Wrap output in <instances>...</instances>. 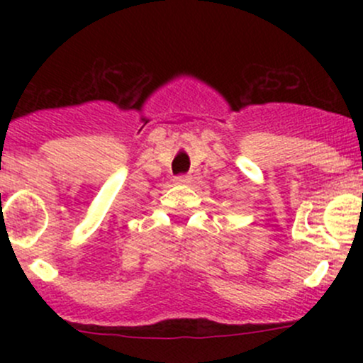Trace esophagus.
Wrapping results in <instances>:
<instances>
[{
    "instance_id": "esophagus-1",
    "label": "esophagus",
    "mask_w": 363,
    "mask_h": 363,
    "mask_svg": "<svg viewBox=\"0 0 363 363\" xmlns=\"http://www.w3.org/2000/svg\"><path fill=\"white\" fill-rule=\"evenodd\" d=\"M174 182H176V184H187V182H189V177L177 176V177H174Z\"/></svg>"
}]
</instances>
